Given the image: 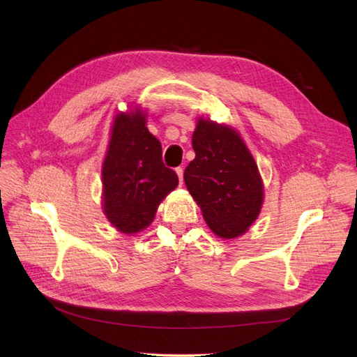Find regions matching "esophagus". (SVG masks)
Returning a JSON list of instances; mask_svg holds the SVG:
<instances>
[{
	"instance_id": "esophagus-1",
	"label": "esophagus",
	"mask_w": 357,
	"mask_h": 357,
	"mask_svg": "<svg viewBox=\"0 0 357 357\" xmlns=\"http://www.w3.org/2000/svg\"><path fill=\"white\" fill-rule=\"evenodd\" d=\"M175 170H176V175L179 178V183H182V181H183V169L182 167H176Z\"/></svg>"
}]
</instances>
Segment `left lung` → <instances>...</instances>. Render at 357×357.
Wrapping results in <instances>:
<instances>
[{
	"instance_id": "1",
	"label": "left lung",
	"mask_w": 357,
	"mask_h": 357,
	"mask_svg": "<svg viewBox=\"0 0 357 357\" xmlns=\"http://www.w3.org/2000/svg\"><path fill=\"white\" fill-rule=\"evenodd\" d=\"M192 149L195 158L183 172L190 194L218 236H240L257 219L263 203V183L252 153L234 129L206 119H199Z\"/></svg>"
}]
</instances>
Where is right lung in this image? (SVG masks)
<instances>
[{"instance_id": "1", "label": "right lung", "mask_w": 357, "mask_h": 357, "mask_svg": "<svg viewBox=\"0 0 357 357\" xmlns=\"http://www.w3.org/2000/svg\"><path fill=\"white\" fill-rule=\"evenodd\" d=\"M101 175L104 213L123 234L147 228L158 204L178 187V175L165 166L162 144L138 109L116 116Z\"/></svg>"}]
</instances>
